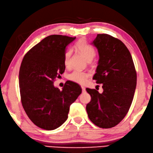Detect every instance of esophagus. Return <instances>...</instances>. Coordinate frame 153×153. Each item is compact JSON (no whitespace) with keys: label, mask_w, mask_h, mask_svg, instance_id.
<instances>
[{"label":"esophagus","mask_w":153,"mask_h":153,"mask_svg":"<svg viewBox=\"0 0 153 153\" xmlns=\"http://www.w3.org/2000/svg\"><path fill=\"white\" fill-rule=\"evenodd\" d=\"M81 88H82V93H85V92L86 91V89H85V86H81Z\"/></svg>","instance_id":"1"}]
</instances>
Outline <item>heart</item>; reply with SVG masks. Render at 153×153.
<instances>
[{
	"mask_svg": "<svg viewBox=\"0 0 153 153\" xmlns=\"http://www.w3.org/2000/svg\"><path fill=\"white\" fill-rule=\"evenodd\" d=\"M75 47L77 48V50L88 61H91L94 58L95 54H96L94 48L91 45L88 44V42L84 39L80 40V41H78L76 43ZM71 54L72 52L71 50H67L64 54V63L66 67H67L69 65ZM88 76L89 74L85 73V72L74 71L68 75V79L71 80V81L78 83V84L84 85L87 81V79Z\"/></svg>",
	"mask_w": 153,
	"mask_h": 153,
	"instance_id": "obj_1",
	"label": "heart"
}]
</instances>
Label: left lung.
I'll list each match as a JSON object with an SVG mask.
<instances>
[{
  "instance_id": "8db88e82",
  "label": "left lung",
  "mask_w": 153,
  "mask_h": 153,
  "mask_svg": "<svg viewBox=\"0 0 153 153\" xmlns=\"http://www.w3.org/2000/svg\"><path fill=\"white\" fill-rule=\"evenodd\" d=\"M93 44L99 54L93 79L102 84L103 92L86 88L91 100L86 109L95 125L109 128L117 125L128 112L136 89L137 72L130 52L119 39L99 34Z\"/></svg>"
}]
</instances>
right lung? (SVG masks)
<instances>
[{
    "mask_svg": "<svg viewBox=\"0 0 153 153\" xmlns=\"http://www.w3.org/2000/svg\"><path fill=\"white\" fill-rule=\"evenodd\" d=\"M76 37L53 34L30 48L19 71L22 105L34 125L45 130L56 129L68 118L71 105L82 88L68 80L62 91L54 87L56 78L65 72V48Z\"/></svg>",
    "mask_w": 153,
    "mask_h": 153,
    "instance_id": "right-lung-1",
    "label": "right lung"
}]
</instances>
